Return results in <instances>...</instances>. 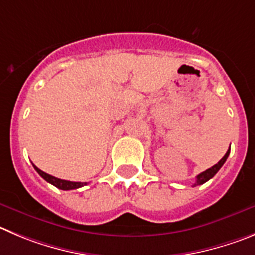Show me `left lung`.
Wrapping results in <instances>:
<instances>
[{"mask_svg": "<svg viewBox=\"0 0 255 255\" xmlns=\"http://www.w3.org/2000/svg\"><path fill=\"white\" fill-rule=\"evenodd\" d=\"M229 153H230V148L228 149V152H227V153H225V156L223 157V158H221V160L219 161L218 163H216V165H214L213 167L208 168V170H206V171H204V172H201V173H200V175H197L196 176V182H195V184H194V186L205 184V182L209 181L210 178H213L214 176L216 175V172H218V171L220 170L221 166H223L225 163V161H227V158H228V156H229Z\"/></svg>", "mask_w": 255, "mask_h": 255, "instance_id": "left-lung-1", "label": "left lung"}]
</instances>
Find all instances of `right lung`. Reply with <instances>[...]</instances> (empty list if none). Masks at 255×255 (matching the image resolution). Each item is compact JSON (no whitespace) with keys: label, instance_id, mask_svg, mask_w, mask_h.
Here are the masks:
<instances>
[{"label":"right lung","instance_id":"add662e5","mask_svg":"<svg viewBox=\"0 0 255 255\" xmlns=\"http://www.w3.org/2000/svg\"><path fill=\"white\" fill-rule=\"evenodd\" d=\"M32 166H34L35 170L37 171V173H39V175L44 178L45 181H47L49 184L54 185V186L58 187V189H60V190L79 189V187H83L84 185H87V182H74V181H68V180H61V178L54 177V176L49 175V173L44 172V171H41L40 168H37L35 165H32Z\"/></svg>","mask_w":255,"mask_h":255}]
</instances>
